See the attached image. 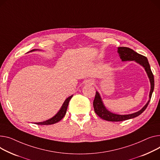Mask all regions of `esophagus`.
Wrapping results in <instances>:
<instances>
[{
  "instance_id": "34e87169",
  "label": "esophagus",
  "mask_w": 160,
  "mask_h": 160,
  "mask_svg": "<svg viewBox=\"0 0 160 160\" xmlns=\"http://www.w3.org/2000/svg\"><path fill=\"white\" fill-rule=\"evenodd\" d=\"M85 83H86V84H87V85H90V86H91V85L94 84V81L92 79H88L86 81V82H85Z\"/></svg>"
}]
</instances>
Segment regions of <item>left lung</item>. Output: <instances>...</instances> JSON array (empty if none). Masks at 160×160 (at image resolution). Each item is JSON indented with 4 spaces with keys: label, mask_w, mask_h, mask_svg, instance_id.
Returning <instances> with one entry per match:
<instances>
[{
    "label": "left lung",
    "mask_w": 160,
    "mask_h": 160,
    "mask_svg": "<svg viewBox=\"0 0 160 160\" xmlns=\"http://www.w3.org/2000/svg\"><path fill=\"white\" fill-rule=\"evenodd\" d=\"M118 52L119 53V56L122 60L123 61H135L138 63L142 66H143L147 74V76L149 78L151 83V91L149 93V100L147 103L145 105L144 107L136 112L129 114H117L112 113L108 111L102 102V98L98 91L96 92L95 98L93 101V107L94 111L98 116H100L103 120L110 121V122H121L127 120H129L141 114L147 108V106L151 101V98L152 97V94L154 88V75L151 69V67L149 63L148 62L147 57L138 54V52L127 47H118Z\"/></svg>",
    "instance_id": "1"
}]
</instances>
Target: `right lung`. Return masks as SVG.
I'll return each mask as SVG.
<instances>
[{
  "mask_svg": "<svg viewBox=\"0 0 160 160\" xmlns=\"http://www.w3.org/2000/svg\"><path fill=\"white\" fill-rule=\"evenodd\" d=\"M38 49H33L30 51L29 52H32V51H37ZM40 51V50H38ZM72 97V95L70 96V97H69L66 100L65 102H63L62 106L61 107L60 109L59 110V111L53 117H52L51 118L46 120V121H44V122H38V123H35V124H37V125H51V124H54V123H56L57 122H58L59 121H60L63 118V116H64L66 115V111H67V109H68V104H69V102L70 101V100L71 99V98Z\"/></svg>",
  "mask_w": 160,
  "mask_h": 160,
  "instance_id": "obj_1",
  "label": "right lung"
}]
</instances>
